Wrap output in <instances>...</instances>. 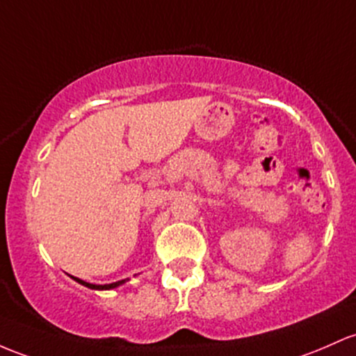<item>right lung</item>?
<instances>
[{
  "label": "right lung",
  "instance_id": "1",
  "mask_svg": "<svg viewBox=\"0 0 356 356\" xmlns=\"http://www.w3.org/2000/svg\"><path fill=\"white\" fill-rule=\"evenodd\" d=\"M72 279L76 280V282L83 284V286H86V287H89V289H95V291H109V289H115V287H118V286H121V284H124V282H127V280H128V279H124V280H118V282H113V284H104V286H96V284H89V282H84V280L77 279V277H72Z\"/></svg>",
  "mask_w": 356,
  "mask_h": 356
}]
</instances>
